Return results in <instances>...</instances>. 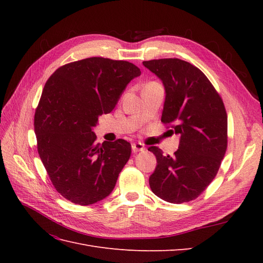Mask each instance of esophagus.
Instances as JSON below:
<instances>
[{
    "label": "esophagus",
    "instance_id": "esophagus-1",
    "mask_svg": "<svg viewBox=\"0 0 263 263\" xmlns=\"http://www.w3.org/2000/svg\"><path fill=\"white\" fill-rule=\"evenodd\" d=\"M132 150L134 154H136V153H139V151L145 150V147L144 145L140 144V142H135V144L132 145Z\"/></svg>",
    "mask_w": 263,
    "mask_h": 263
}]
</instances>
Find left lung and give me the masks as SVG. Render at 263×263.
<instances>
[{"mask_svg": "<svg viewBox=\"0 0 263 263\" xmlns=\"http://www.w3.org/2000/svg\"><path fill=\"white\" fill-rule=\"evenodd\" d=\"M164 86L161 122L171 124L180 136L179 149L157 158L149 185L158 196L173 204L190 202L214 180L227 149V114L219 94L202 71L177 58L142 62Z\"/></svg>", "mask_w": 263, "mask_h": 263, "instance_id": "obj_1", "label": "left lung"}]
</instances>
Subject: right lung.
Here are the masks:
<instances>
[{"label": "right lung", "instance_id": "1", "mask_svg": "<svg viewBox=\"0 0 263 263\" xmlns=\"http://www.w3.org/2000/svg\"><path fill=\"white\" fill-rule=\"evenodd\" d=\"M140 73L128 61L92 57L58 68L46 82L34 119L37 149L53 186L70 202L91 205L114 190L132 146L124 139L97 144L93 128Z\"/></svg>", "mask_w": 263, "mask_h": 263}]
</instances>
